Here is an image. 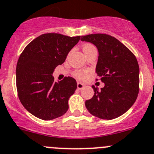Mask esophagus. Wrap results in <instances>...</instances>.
<instances>
[{"mask_svg": "<svg viewBox=\"0 0 154 154\" xmlns=\"http://www.w3.org/2000/svg\"><path fill=\"white\" fill-rule=\"evenodd\" d=\"M84 87H85V85L83 84V83H80V82H78V83H77V89H83Z\"/></svg>", "mask_w": 154, "mask_h": 154, "instance_id": "esophagus-1", "label": "esophagus"}]
</instances>
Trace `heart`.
Wrapping results in <instances>:
<instances>
[{"label": "heart", "mask_w": 154, "mask_h": 154, "mask_svg": "<svg viewBox=\"0 0 154 154\" xmlns=\"http://www.w3.org/2000/svg\"><path fill=\"white\" fill-rule=\"evenodd\" d=\"M95 48L93 45L90 44H85L83 46V53H86L88 50H91V49ZM90 70L88 69H84V70H77V71H74V76L78 80H85L86 77L89 76V74H90Z\"/></svg>", "instance_id": "1"}]
</instances>
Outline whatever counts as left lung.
I'll list each match as a JSON object with an SVG mask.
<instances>
[{
    "label": "left lung",
    "instance_id": "obj_1",
    "mask_svg": "<svg viewBox=\"0 0 154 154\" xmlns=\"http://www.w3.org/2000/svg\"><path fill=\"white\" fill-rule=\"evenodd\" d=\"M81 41L96 46L98 59L96 80L104 86H92L94 95L86 100L89 113L103 120H113L126 113L139 92V66L135 55L117 38L105 34L82 36Z\"/></svg>",
    "mask_w": 154,
    "mask_h": 154
}]
</instances>
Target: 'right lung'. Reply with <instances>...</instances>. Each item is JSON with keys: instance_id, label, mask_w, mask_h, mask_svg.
<instances>
[{"instance_id": "1", "label": "right lung", "mask_w": 154, "mask_h": 154, "mask_svg": "<svg viewBox=\"0 0 154 154\" xmlns=\"http://www.w3.org/2000/svg\"><path fill=\"white\" fill-rule=\"evenodd\" d=\"M80 36L48 33L36 37L24 49L16 65V89L22 105L37 118L51 120L65 114L68 99L77 87L75 79L55 82L53 73L65 61Z\"/></svg>"}]
</instances>
